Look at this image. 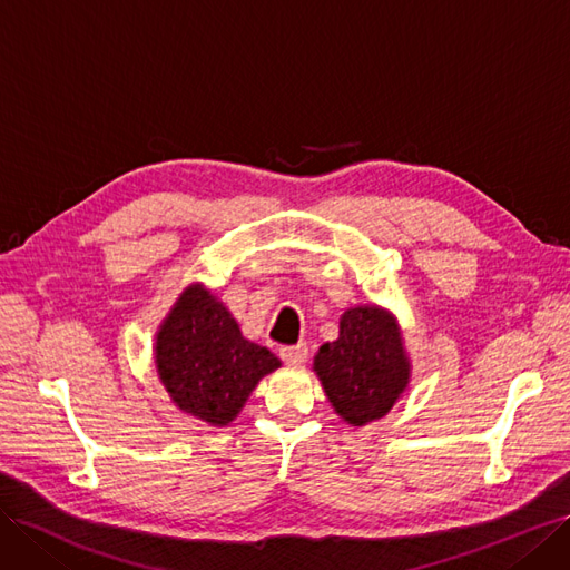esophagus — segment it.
<instances>
[{"mask_svg":"<svg viewBox=\"0 0 570 570\" xmlns=\"http://www.w3.org/2000/svg\"><path fill=\"white\" fill-rule=\"evenodd\" d=\"M279 356L286 364H303V362H307V345L305 343L284 345V347H279Z\"/></svg>","mask_w":570,"mask_h":570,"instance_id":"esophagus-1","label":"esophagus"}]
</instances>
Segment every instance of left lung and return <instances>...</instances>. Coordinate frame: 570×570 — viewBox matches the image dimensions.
I'll return each mask as SVG.
<instances>
[{
  "label": "left lung",
  "instance_id": "obj_1",
  "mask_svg": "<svg viewBox=\"0 0 570 570\" xmlns=\"http://www.w3.org/2000/svg\"><path fill=\"white\" fill-rule=\"evenodd\" d=\"M314 371L335 413L354 428L383 417L409 383L402 335L390 314L375 305L343 314L338 341L320 347Z\"/></svg>",
  "mask_w": 570,
  "mask_h": 570
}]
</instances>
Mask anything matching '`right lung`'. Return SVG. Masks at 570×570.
I'll list each match as a JSON object with an SVG mask.
<instances>
[{
    "label": "right lung",
    "instance_id": "obj_1",
    "mask_svg": "<svg viewBox=\"0 0 570 570\" xmlns=\"http://www.w3.org/2000/svg\"><path fill=\"white\" fill-rule=\"evenodd\" d=\"M279 368L199 284L183 291L157 333V371L174 404L210 425L237 417L263 375Z\"/></svg>",
    "mask_w": 570,
    "mask_h": 570
}]
</instances>
